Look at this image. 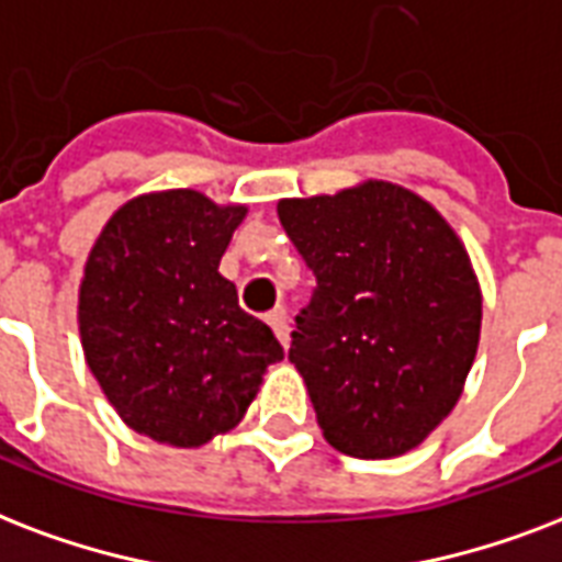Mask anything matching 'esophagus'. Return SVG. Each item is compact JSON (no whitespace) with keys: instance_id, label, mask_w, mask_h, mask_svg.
Instances as JSON below:
<instances>
[{"instance_id":"1","label":"esophagus","mask_w":562,"mask_h":562,"mask_svg":"<svg viewBox=\"0 0 562 562\" xmlns=\"http://www.w3.org/2000/svg\"><path fill=\"white\" fill-rule=\"evenodd\" d=\"M267 322H269V328L276 330V337L281 346H290V325H286V313L284 307H276L272 313H267Z\"/></svg>"}]
</instances>
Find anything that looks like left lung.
<instances>
[{
	"label": "left lung",
	"instance_id": "left-lung-1",
	"mask_svg": "<svg viewBox=\"0 0 562 562\" xmlns=\"http://www.w3.org/2000/svg\"><path fill=\"white\" fill-rule=\"evenodd\" d=\"M278 216L316 286L290 363L330 446L398 458L458 404L481 337V290L442 216L386 181L284 199Z\"/></svg>",
	"mask_w": 562,
	"mask_h": 562
}]
</instances>
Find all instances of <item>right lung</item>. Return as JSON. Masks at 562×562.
Masks as SVG:
<instances>
[{
    "label": "right lung",
    "mask_w": 562,
    "mask_h": 562,
    "mask_svg": "<svg viewBox=\"0 0 562 562\" xmlns=\"http://www.w3.org/2000/svg\"><path fill=\"white\" fill-rule=\"evenodd\" d=\"M243 204L195 190L132 199L85 267L78 328L90 372L128 428L176 448L232 430L284 349L237 302L220 260Z\"/></svg>",
    "instance_id": "obj_1"
}]
</instances>
